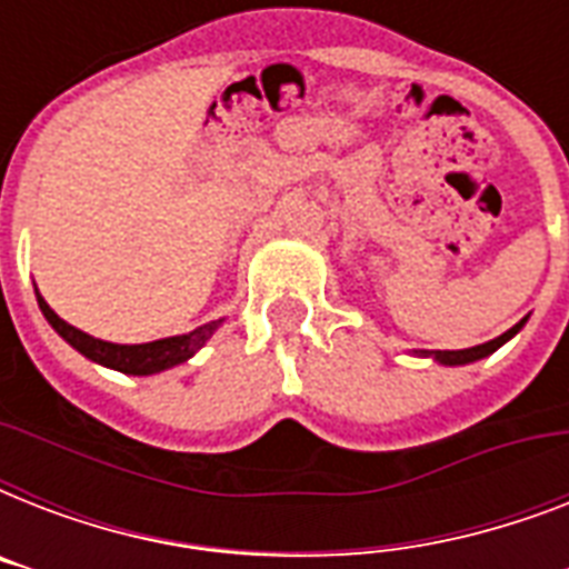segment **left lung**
I'll list each match as a JSON object with an SVG mask.
<instances>
[{"label": "left lung", "mask_w": 569, "mask_h": 569, "mask_svg": "<svg viewBox=\"0 0 569 569\" xmlns=\"http://www.w3.org/2000/svg\"><path fill=\"white\" fill-rule=\"evenodd\" d=\"M522 325H526V319H522L520 325H513L511 330H505L502 337H496V339H490V342H485V346H476V348H460V351H431V355H428V351H425V355L433 357V360H440V363H446V366H463V363H472V360H481V357L493 355L496 348L505 346V342H508V339H511L513 333H517V330L522 328Z\"/></svg>", "instance_id": "1"}]
</instances>
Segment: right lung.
<instances>
[{
  "label": "right lung",
  "mask_w": 569,
  "mask_h": 569,
  "mask_svg": "<svg viewBox=\"0 0 569 569\" xmlns=\"http://www.w3.org/2000/svg\"><path fill=\"white\" fill-rule=\"evenodd\" d=\"M38 303L49 325L58 330V337H64L79 355H84L93 363H102L127 375H153L162 372V369H171V366L186 363L189 357H194L206 346V339L212 337V330L218 328V321H212V325L191 330L186 337L156 339V342H144V346H114V342H102V339L88 337V333H82L73 325H67L64 319H58L56 310L40 295Z\"/></svg>",
  "instance_id": "add662e5"
}]
</instances>
